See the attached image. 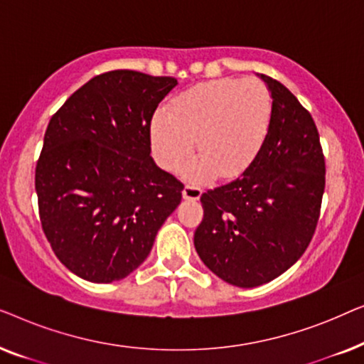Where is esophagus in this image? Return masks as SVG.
<instances>
[{
	"instance_id": "1",
	"label": "esophagus",
	"mask_w": 364,
	"mask_h": 364,
	"mask_svg": "<svg viewBox=\"0 0 364 364\" xmlns=\"http://www.w3.org/2000/svg\"><path fill=\"white\" fill-rule=\"evenodd\" d=\"M200 196H202V188L197 186H186L182 191V197L186 198V200H198Z\"/></svg>"
}]
</instances>
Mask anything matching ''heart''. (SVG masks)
Here are the masks:
<instances>
[{"instance_id":"heart-1","label":"heart","mask_w":364,"mask_h":364,"mask_svg":"<svg viewBox=\"0 0 364 364\" xmlns=\"http://www.w3.org/2000/svg\"><path fill=\"white\" fill-rule=\"evenodd\" d=\"M272 94L257 79L223 77L182 92L171 112L154 116L151 137L157 162L177 171L192 156L197 139L198 161L187 167V177L205 181L217 173L235 177L245 171L270 127Z\"/></svg>"}]
</instances>
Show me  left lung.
Returning <instances> with one entry per match:
<instances>
[{
    "mask_svg": "<svg viewBox=\"0 0 364 364\" xmlns=\"http://www.w3.org/2000/svg\"><path fill=\"white\" fill-rule=\"evenodd\" d=\"M270 127L240 177L202 193L193 235L200 260L223 282L253 288L287 272L310 245L325 192V156L311 114L270 76Z\"/></svg>",
    "mask_w": 364,
    "mask_h": 364,
    "instance_id": "8db88e82",
    "label": "left lung"
}]
</instances>
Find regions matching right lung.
<instances>
[{
  "label": "right lung",
  "instance_id": "obj_1",
  "mask_svg": "<svg viewBox=\"0 0 364 364\" xmlns=\"http://www.w3.org/2000/svg\"><path fill=\"white\" fill-rule=\"evenodd\" d=\"M176 77L117 69L92 77L51 117L36 164L39 220L74 275L122 280L146 260L183 183L151 157V121Z\"/></svg>",
  "mask_w": 364,
  "mask_h": 364
}]
</instances>
